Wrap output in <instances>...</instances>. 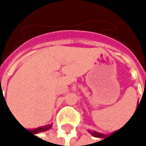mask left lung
Returning <instances> with one entry per match:
<instances>
[{"label":"left lung","instance_id":"8db88e82","mask_svg":"<svg viewBox=\"0 0 146 146\" xmlns=\"http://www.w3.org/2000/svg\"><path fill=\"white\" fill-rule=\"evenodd\" d=\"M88 132L92 135V136H94V137H100V138H102V137H104L106 135L105 134H102V133H100V132H97V131H88ZM117 132V131H116ZM113 133H115V131H114V132H112L111 134H113ZM110 134V135H111ZM105 139V138H104ZM103 140V139H102Z\"/></svg>","mask_w":146,"mask_h":146}]
</instances>
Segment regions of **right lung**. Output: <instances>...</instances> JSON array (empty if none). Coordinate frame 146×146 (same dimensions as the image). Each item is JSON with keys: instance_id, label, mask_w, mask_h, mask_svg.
<instances>
[{"instance_id": "add662e5", "label": "right lung", "mask_w": 146, "mask_h": 146, "mask_svg": "<svg viewBox=\"0 0 146 146\" xmlns=\"http://www.w3.org/2000/svg\"><path fill=\"white\" fill-rule=\"evenodd\" d=\"M5 100V99H4ZM52 127V124H47L45 126H42V127H38V128H36V129H33V130H29L31 131H32L34 134H36V133H39V132H43V131H46L48 130H50ZM27 130V129H26ZM28 131V130H27Z\"/></svg>"}]
</instances>
